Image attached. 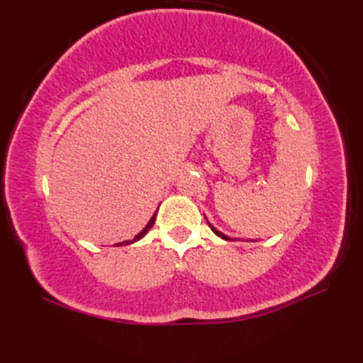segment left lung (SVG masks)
I'll use <instances>...</instances> for the list:
<instances>
[{"mask_svg":"<svg viewBox=\"0 0 363 363\" xmlns=\"http://www.w3.org/2000/svg\"><path fill=\"white\" fill-rule=\"evenodd\" d=\"M209 226H211V229H212V230H213V233H215V234H217L218 237H221V238H225V240H230V237H228V235H225V234H223V233H220V230H217V229H215V228H213L212 225H209Z\"/></svg>","mask_w":363,"mask_h":363,"instance_id":"obj_1","label":"left lung"}]
</instances>
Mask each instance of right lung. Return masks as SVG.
Returning <instances> with one entry per match:
<instances>
[{"instance_id": "add662e5", "label": "right lung", "mask_w": 363, "mask_h": 363, "mask_svg": "<svg viewBox=\"0 0 363 363\" xmlns=\"http://www.w3.org/2000/svg\"><path fill=\"white\" fill-rule=\"evenodd\" d=\"M156 213H157V211L156 212H154V215H152V217H151V220L148 221V225H146L145 228H143V230H142V233L140 234H137L134 238H133V240H126V242H121V243H118L117 246H123V245H129V243H134V242H137V240H140V238H143L145 235H146V233H148V230L152 228V225H154V221H156Z\"/></svg>"}]
</instances>
